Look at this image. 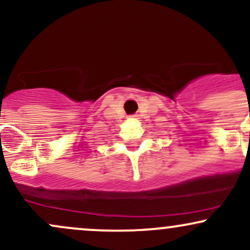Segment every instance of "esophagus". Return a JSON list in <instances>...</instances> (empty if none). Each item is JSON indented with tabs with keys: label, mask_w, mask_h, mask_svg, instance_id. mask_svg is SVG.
Returning a JSON list of instances; mask_svg holds the SVG:
<instances>
[{
	"label": "esophagus",
	"mask_w": 250,
	"mask_h": 250,
	"mask_svg": "<svg viewBox=\"0 0 250 250\" xmlns=\"http://www.w3.org/2000/svg\"><path fill=\"white\" fill-rule=\"evenodd\" d=\"M130 117H131V119H133V117H135V116H134V115H133V116H130Z\"/></svg>",
	"instance_id": "obj_1"
}]
</instances>
